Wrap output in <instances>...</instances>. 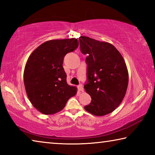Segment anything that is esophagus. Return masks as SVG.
I'll return each instance as SVG.
<instances>
[{"mask_svg": "<svg viewBox=\"0 0 155 155\" xmlns=\"http://www.w3.org/2000/svg\"><path fill=\"white\" fill-rule=\"evenodd\" d=\"M77 87H78V90H79V91H83V85H78L77 86Z\"/></svg>", "mask_w": 155, "mask_h": 155, "instance_id": "34e87169", "label": "esophagus"}]
</instances>
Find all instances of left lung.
Segmentation results:
<instances>
[{
	"label": "left lung",
	"mask_w": 155,
	"mask_h": 155,
	"mask_svg": "<svg viewBox=\"0 0 155 155\" xmlns=\"http://www.w3.org/2000/svg\"><path fill=\"white\" fill-rule=\"evenodd\" d=\"M80 50L87 54V81L84 85L91 98L85 107L91 114H109L121 103L127 92L128 73L121 54L112 44L82 36Z\"/></svg>",
	"instance_id": "left-lung-1"
}]
</instances>
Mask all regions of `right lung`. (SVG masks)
Here are the masks:
<instances>
[{"instance_id":"1","label":"right lung","mask_w":155,"mask_h":155,"mask_svg":"<svg viewBox=\"0 0 155 155\" xmlns=\"http://www.w3.org/2000/svg\"><path fill=\"white\" fill-rule=\"evenodd\" d=\"M78 46L77 39L47 41L28 57L24 72L27 96L35 108L45 114L61 111L77 88L67 83L63 68L65 54Z\"/></svg>"}]
</instances>
